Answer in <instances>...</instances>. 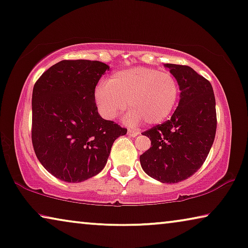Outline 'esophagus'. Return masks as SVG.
I'll return each instance as SVG.
<instances>
[{
    "mask_svg": "<svg viewBox=\"0 0 248 248\" xmlns=\"http://www.w3.org/2000/svg\"><path fill=\"white\" fill-rule=\"evenodd\" d=\"M127 134L130 135V136H132V138H135V136H138L140 133L138 131H134V130H128L127 131Z\"/></svg>",
    "mask_w": 248,
    "mask_h": 248,
    "instance_id": "34e87169",
    "label": "esophagus"
}]
</instances>
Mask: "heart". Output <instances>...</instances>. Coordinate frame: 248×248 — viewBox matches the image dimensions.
<instances>
[{
  "instance_id": "b5f03b06",
  "label": "heart",
  "mask_w": 248,
  "mask_h": 248,
  "mask_svg": "<svg viewBox=\"0 0 248 248\" xmlns=\"http://www.w3.org/2000/svg\"><path fill=\"white\" fill-rule=\"evenodd\" d=\"M179 97L180 88L173 75L146 67L118 70L95 91L98 110L106 120L116 118L128 105L131 112L125 117L128 125L142 121L150 125L162 123L173 112Z\"/></svg>"
}]
</instances>
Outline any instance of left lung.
<instances>
[{"mask_svg": "<svg viewBox=\"0 0 248 248\" xmlns=\"http://www.w3.org/2000/svg\"><path fill=\"white\" fill-rule=\"evenodd\" d=\"M180 88L173 115L142 134L151 148L140 155L146 174L163 184H177L197 172L206 161L217 128L213 86L191 67L166 63Z\"/></svg>", "mask_w": 248, "mask_h": 248, "instance_id": "8db88e82", "label": "left lung"}]
</instances>
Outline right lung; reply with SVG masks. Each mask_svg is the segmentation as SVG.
<instances>
[{"label":"right lung","mask_w":248,"mask_h":248,"mask_svg":"<svg viewBox=\"0 0 248 248\" xmlns=\"http://www.w3.org/2000/svg\"><path fill=\"white\" fill-rule=\"evenodd\" d=\"M109 69L96 60H62L35 81L32 92V145L56 178L81 182L98 174L115 140L127 130L100 117L95 88Z\"/></svg>","instance_id":"add662e5"}]
</instances>
